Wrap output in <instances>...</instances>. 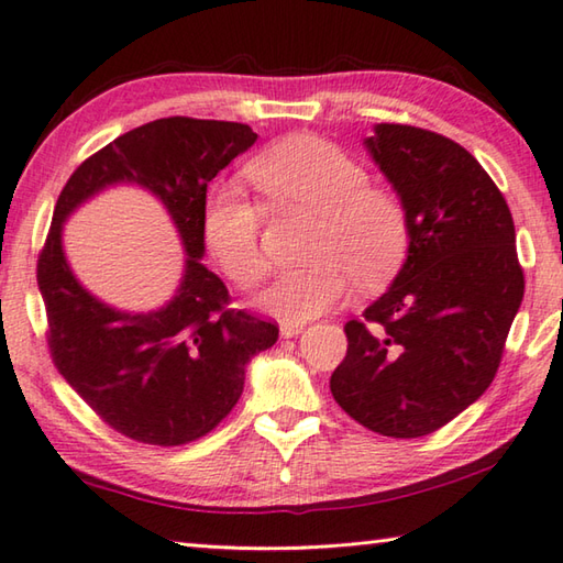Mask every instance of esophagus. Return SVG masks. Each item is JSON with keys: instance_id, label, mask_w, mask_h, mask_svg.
<instances>
[{"instance_id": "1", "label": "esophagus", "mask_w": 563, "mask_h": 563, "mask_svg": "<svg viewBox=\"0 0 563 563\" xmlns=\"http://www.w3.org/2000/svg\"><path fill=\"white\" fill-rule=\"evenodd\" d=\"M305 330L302 322H280V334L283 336H298Z\"/></svg>"}]
</instances>
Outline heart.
Here are the masks:
<instances>
[{
    "instance_id": "1",
    "label": "heart",
    "mask_w": 563,
    "mask_h": 563,
    "mask_svg": "<svg viewBox=\"0 0 563 563\" xmlns=\"http://www.w3.org/2000/svg\"><path fill=\"white\" fill-rule=\"evenodd\" d=\"M273 209L317 217L305 268L285 271L258 305L280 322H308L340 305L352 280L376 290L394 278L408 251L401 199L372 187L360 162L317 137H292L265 150L246 167ZM265 211L231 181L211 187L203 203V241L241 288L258 285L271 268L263 243Z\"/></svg>"
}]
</instances>
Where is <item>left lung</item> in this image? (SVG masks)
<instances>
[{
	"instance_id": "obj_1",
	"label": "left lung",
	"mask_w": 563,
	"mask_h": 563,
	"mask_svg": "<svg viewBox=\"0 0 563 563\" xmlns=\"http://www.w3.org/2000/svg\"><path fill=\"white\" fill-rule=\"evenodd\" d=\"M408 213V255L350 320L330 388L356 423L421 438L493 384L525 298L515 221L479 162L438 132L382 122L364 140Z\"/></svg>"
}]
</instances>
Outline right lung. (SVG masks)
Here are the masks:
<instances>
[{
	"label": "right lung",
	"mask_w": 563,
	"mask_h": 563,
	"mask_svg": "<svg viewBox=\"0 0 563 563\" xmlns=\"http://www.w3.org/2000/svg\"><path fill=\"white\" fill-rule=\"evenodd\" d=\"M258 135L241 122L162 118L88 157L56 201L36 280L48 350L74 391L115 428L147 445H184L231 413L246 364L278 340V324L229 308V290L203 258L207 187ZM115 183H135L166 203L188 261L159 311L125 313L77 283L63 253V223L80 202Z\"/></svg>",
	"instance_id": "add662e5"
}]
</instances>
